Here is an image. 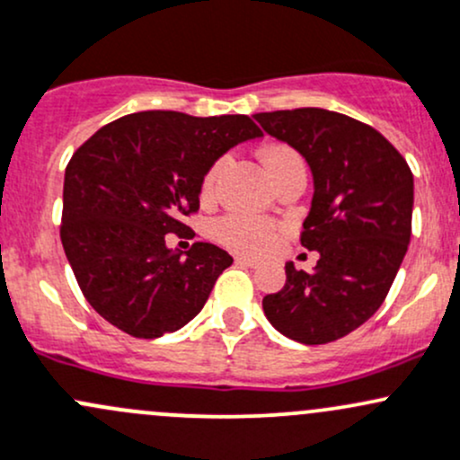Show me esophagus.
Returning a JSON list of instances; mask_svg holds the SVG:
<instances>
[{"mask_svg": "<svg viewBox=\"0 0 460 460\" xmlns=\"http://www.w3.org/2000/svg\"><path fill=\"white\" fill-rule=\"evenodd\" d=\"M235 262L238 264H243V267H251V269H255L258 267V260H253V258H246V255H235Z\"/></svg>", "mask_w": 460, "mask_h": 460, "instance_id": "obj_1", "label": "esophagus"}]
</instances>
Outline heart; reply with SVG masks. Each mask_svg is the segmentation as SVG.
Here are the masks:
<instances>
[{
    "instance_id": "obj_1",
    "label": "heart",
    "mask_w": 460,
    "mask_h": 460,
    "mask_svg": "<svg viewBox=\"0 0 460 460\" xmlns=\"http://www.w3.org/2000/svg\"><path fill=\"white\" fill-rule=\"evenodd\" d=\"M262 161L273 181H278L279 173L287 172L288 167L304 165L302 156H299L295 149L284 147V145H270V147L264 149ZM222 167H225V158H217L214 165L207 169L200 185L202 198H211L216 193L217 178H220ZM211 235H214L216 243L226 246V249L238 251V253L258 255L275 243L278 225H275L270 217L231 211V214L217 217L214 225H211Z\"/></svg>"
}]
</instances>
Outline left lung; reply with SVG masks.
Here are the masks:
<instances>
[{
    "mask_svg": "<svg viewBox=\"0 0 460 460\" xmlns=\"http://www.w3.org/2000/svg\"><path fill=\"white\" fill-rule=\"evenodd\" d=\"M255 120L311 167L299 240L319 253L313 273L284 267L287 284L262 299L264 315L288 340L328 344L375 315L393 287L412 234V172L388 138L346 114L299 108Z\"/></svg>",
    "mask_w": 460,
    "mask_h": 460,
    "instance_id": "8db88e82",
    "label": "left lung"
}]
</instances>
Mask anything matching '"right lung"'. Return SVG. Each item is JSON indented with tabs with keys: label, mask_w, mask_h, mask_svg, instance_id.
Returning <instances> with one entry per match:
<instances>
[{
	"label": "right lung",
	"mask_w": 460,
	"mask_h": 460,
	"mask_svg": "<svg viewBox=\"0 0 460 460\" xmlns=\"http://www.w3.org/2000/svg\"><path fill=\"white\" fill-rule=\"evenodd\" d=\"M262 137L244 114L190 116L152 110L103 125L66 167L61 244L81 293L112 326L154 340L191 322L234 258L193 243L185 255L165 235L190 226L200 185L234 145Z\"/></svg>",
	"instance_id": "obj_1"
}]
</instances>
